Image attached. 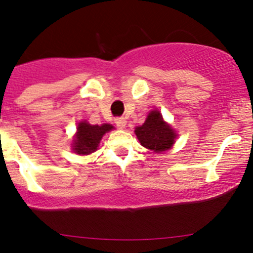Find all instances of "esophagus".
<instances>
[{
    "instance_id": "34e87169",
    "label": "esophagus",
    "mask_w": 253,
    "mask_h": 253,
    "mask_svg": "<svg viewBox=\"0 0 253 253\" xmlns=\"http://www.w3.org/2000/svg\"><path fill=\"white\" fill-rule=\"evenodd\" d=\"M114 123L119 127V128H124V127L126 126V119H125V118H117L114 120Z\"/></svg>"
}]
</instances>
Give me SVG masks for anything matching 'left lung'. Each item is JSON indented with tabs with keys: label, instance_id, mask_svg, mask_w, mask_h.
Listing matches in <instances>:
<instances>
[{
	"label": "left lung",
	"instance_id": "obj_1",
	"mask_svg": "<svg viewBox=\"0 0 253 253\" xmlns=\"http://www.w3.org/2000/svg\"><path fill=\"white\" fill-rule=\"evenodd\" d=\"M135 134L144 147L153 150L155 152L169 150L177 136L169 125L164 123L161 113L157 110H152L147 115L143 126L136 127Z\"/></svg>",
	"mask_w": 253,
	"mask_h": 253
}]
</instances>
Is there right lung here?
<instances>
[{
	"label": "right lung",
	"mask_w": 253,
	"mask_h": 253,
	"mask_svg": "<svg viewBox=\"0 0 253 253\" xmlns=\"http://www.w3.org/2000/svg\"><path fill=\"white\" fill-rule=\"evenodd\" d=\"M113 128L112 125H90L85 121L78 125L74 150L78 155H90L97 150L101 138Z\"/></svg>",
	"instance_id": "add662e5"
}]
</instances>
